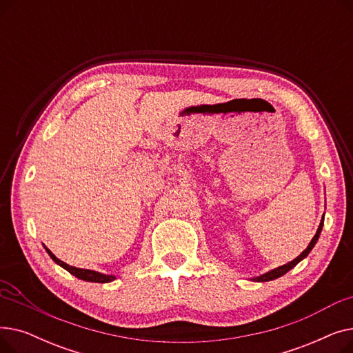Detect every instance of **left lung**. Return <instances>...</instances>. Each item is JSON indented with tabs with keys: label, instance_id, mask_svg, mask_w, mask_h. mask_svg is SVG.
<instances>
[{
	"label": "left lung",
	"instance_id": "1",
	"mask_svg": "<svg viewBox=\"0 0 353 353\" xmlns=\"http://www.w3.org/2000/svg\"><path fill=\"white\" fill-rule=\"evenodd\" d=\"M322 228H323V217H322V220H321V225H319V228H318V232H316V234L313 236V239L310 240V243H309V246L294 259V261H292V262H289V263H286V265H283V266H281V268H276V269H273V270H270V272H268V273H265V274H262V276H259V277H254L253 281H256V282H269V281H273V279H277V277H281V276H283L285 273H288L292 268H294L296 265H298L302 259H305L307 254H309V252L313 249V246L316 245V242H318V239H319V236H321V232H322Z\"/></svg>",
	"mask_w": 353,
	"mask_h": 353
}]
</instances>
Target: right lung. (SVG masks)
<instances>
[{"label": "right lung", "instance_id": "right-lung-1", "mask_svg": "<svg viewBox=\"0 0 353 353\" xmlns=\"http://www.w3.org/2000/svg\"><path fill=\"white\" fill-rule=\"evenodd\" d=\"M47 253L50 254V257L52 259V261L60 265L61 268H64L67 272H70L71 274H74L76 277H79V279L81 281H85V282H96V283H107V282H111L116 279V276H108V274H103V273H99V272H94V270H88V269H79V268H74V266H70L64 262H61L60 259L55 257L47 248H46Z\"/></svg>", "mask_w": 353, "mask_h": 353}]
</instances>
